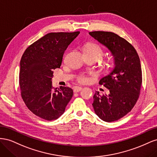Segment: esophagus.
Returning <instances> with one entry per match:
<instances>
[{
	"mask_svg": "<svg viewBox=\"0 0 157 157\" xmlns=\"http://www.w3.org/2000/svg\"><path fill=\"white\" fill-rule=\"evenodd\" d=\"M82 90V87H79V86H77V87H75V88H74V90H73V91H74V92L75 93H77V92H80V90Z\"/></svg>",
	"mask_w": 157,
	"mask_h": 157,
	"instance_id": "esophagus-1",
	"label": "esophagus"
}]
</instances>
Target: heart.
I'll return each instance as SVG.
<instances>
[{"instance_id": "heart-1", "label": "heart", "mask_w": 157, "mask_h": 157, "mask_svg": "<svg viewBox=\"0 0 157 157\" xmlns=\"http://www.w3.org/2000/svg\"><path fill=\"white\" fill-rule=\"evenodd\" d=\"M84 54L91 56L98 59L100 58L103 54V50L100 46L94 43H89L87 44L84 48ZM78 80L80 82H84L85 80V78L83 76H80L78 77Z\"/></svg>"}]
</instances>
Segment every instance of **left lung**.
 Instances as JSON below:
<instances>
[{
    "label": "left lung",
    "mask_w": 157,
    "mask_h": 157,
    "mask_svg": "<svg viewBox=\"0 0 157 157\" xmlns=\"http://www.w3.org/2000/svg\"><path fill=\"white\" fill-rule=\"evenodd\" d=\"M89 34L105 46L114 58V67L99 82L109 92L101 96L96 92L92 105L101 120L115 121L129 113L139 98L142 83L140 59L133 46L115 33L93 31Z\"/></svg>",
    "instance_id": "left-lung-1"
}]
</instances>
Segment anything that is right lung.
Segmentation results:
<instances>
[{
    "label": "right lung",
    "instance_id": "right-lung-1",
    "mask_svg": "<svg viewBox=\"0 0 157 157\" xmlns=\"http://www.w3.org/2000/svg\"><path fill=\"white\" fill-rule=\"evenodd\" d=\"M79 33H48L28 47L21 57V97L27 108L42 119H57L72 98L71 88L52 86V71L60 67L65 51Z\"/></svg>",
    "mask_w": 157,
    "mask_h": 157
}]
</instances>
